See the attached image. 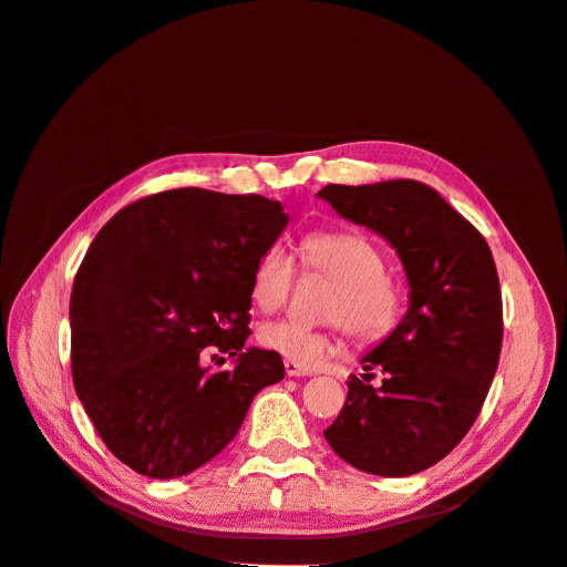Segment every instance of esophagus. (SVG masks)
Instances as JSON below:
<instances>
[{
  "label": "esophagus",
  "mask_w": 567,
  "mask_h": 567,
  "mask_svg": "<svg viewBox=\"0 0 567 567\" xmlns=\"http://www.w3.org/2000/svg\"><path fill=\"white\" fill-rule=\"evenodd\" d=\"M284 369H286L288 375H312V369H307V367H302L298 362H290V359H286Z\"/></svg>",
  "instance_id": "obj_1"
}]
</instances>
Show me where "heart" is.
Returning a JSON list of instances; mask_svg holds the SVG:
<instances>
[{"label": "heart", "instance_id": "heart-1", "mask_svg": "<svg viewBox=\"0 0 567 567\" xmlns=\"http://www.w3.org/2000/svg\"><path fill=\"white\" fill-rule=\"evenodd\" d=\"M305 271L338 281L329 302V319L338 323L315 329L300 321H269L257 340L302 367H317L340 352V320L362 342H379L400 321V290L388 277L385 252L369 236L357 231H315L298 244ZM298 267L281 246H269L250 271V298L262 312H277L288 302Z\"/></svg>", "mask_w": 567, "mask_h": 567}]
</instances>
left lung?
<instances>
[{"label":"left lung","mask_w":567,"mask_h":567,"mask_svg":"<svg viewBox=\"0 0 567 567\" xmlns=\"http://www.w3.org/2000/svg\"><path fill=\"white\" fill-rule=\"evenodd\" d=\"M319 196L398 248L409 312L350 375L348 400L323 437L350 466L414 475L466 437L499 367L504 305L492 250L471 221L414 179L346 186ZM375 372L384 375L371 384Z\"/></svg>","instance_id":"obj_1"}]
</instances>
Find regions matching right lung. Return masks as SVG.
<instances>
[{
  "label": "right lung",
  "mask_w": 567,
  "mask_h": 567,
  "mask_svg": "<svg viewBox=\"0 0 567 567\" xmlns=\"http://www.w3.org/2000/svg\"><path fill=\"white\" fill-rule=\"evenodd\" d=\"M286 221L277 200L192 186L130 203L96 234L73 281L71 369L99 437L132 471H196L284 379L281 354L244 346L252 265ZM215 351L237 367L208 374Z\"/></svg>",
  "instance_id": "right-lung-1"
}]
</instances>
